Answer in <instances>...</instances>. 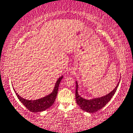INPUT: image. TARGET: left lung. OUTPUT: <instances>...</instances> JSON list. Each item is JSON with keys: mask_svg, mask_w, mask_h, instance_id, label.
<instances>
[{"mask_svg": "<svg viewBox=\"0 0 133 133\" xmlns=\"http://www.w3.org/2000/svg\"><path fill=\"white\" fill-rule=\"evenodd\" d=\"M120 82V81H119ZM119 82L117 84L116 87L113 91L108 93L105 96L101 97L99 98H95L92 99H85L82 98L78 95V85L77 81L76 82V91H75V96L76 103L79 105L83 110L88 112V113H95V112L98 111V110L103 108L105 105L110 101V99L115 95V93L117 89V87L119 84Z\"/></svg>", "mask_w": 133, "mask_h": 133, "instance_id": "left-lung-1", "label": "left lung"}]
</instances>
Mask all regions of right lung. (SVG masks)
Returning <instances> with one entry per match:
<instances>
[{"label": "right lung", "mask_w": 133, "mask_h": 133, "mask_svg": "<svg viewBox=\"0 0 133 133\" xmlns=\"http://www.w3.org/2000/svg\"><path fill=\"white\" fill-rule=\"evenodd\" d=\"M63 76H61L60 78H58L57 80V83L55 84V87L52 92L50 95H48L44 98L41 99H38L37 100H27L25 99L21 96H19L16 91H15L16 94L17 96L18 99L20 101L25 105L26 107L30 111L34 112V113H37V112H40L44 111V110H47L48 108H50L55 102L56 99V97H57L58 90L59 84L62 79ZM15 91V90H14Z\"/></svg>", "instance_id": "obj_1"}]
</instances>
